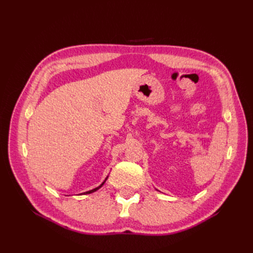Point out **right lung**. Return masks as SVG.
Segmentation results:
<instances>
[{"label":"right lung","instance_id":"obj_1","mask_svg":"<svg viewBox=\"0 0 253 253\" xmlns=\"http://www.w3.org/2000/svg\"><path fill=\"white\" fill-rule=\"evenodd\" d=\"M108 177H109V176H108ZM108 177H106V178L104 179V181H103V182L101 183V185H100V186H99V187H97V188H95V189H93V190H89V191H86V192H84L83 194H90V193H93V192H95V191H97L98 189H100V188H101V187H102V186L104 185V182L106 181V179H108ZM81 194H82V193H81Z\"/></svg>","mask_w":253,"mask_h":253}]
</instances>
